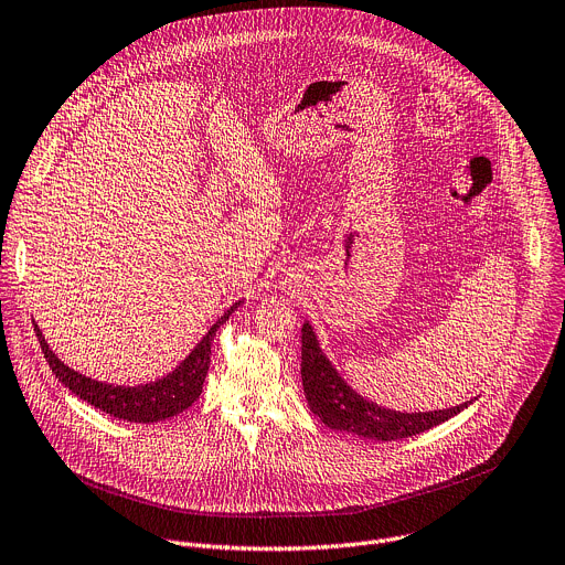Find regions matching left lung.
I'll return each mask as SVG.
<instances>
[{
	"label": "left lung",
	"instance_id": "left-lung-1",
	"mask_svg": "<svg viewBox=\"0 0 565 565\" xmlns=\"http://www.w3.org/2000/svg\"><path fill=\"white\" fill-rule=\"evenodd\" d=\"M301 383L306 401H309L313 415L320 417L324 426L379 441H394L426 433L448 422L471 403L469 401L448 409L413 415L381 407L363 398L361 394H355L338 376V372L331 367L327 355L322 353L309 322L301 327Z\"/></svg>",
	"mask_w": 565,
	"mask_h": 565
}]
</instances>
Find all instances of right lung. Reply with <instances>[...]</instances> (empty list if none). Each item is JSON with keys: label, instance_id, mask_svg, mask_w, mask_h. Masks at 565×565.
Segmentation results:
<instances>
[{"label": "right lung", "instance_id": "add662e5", "mask_svg": "<svg viewBox=\"0 0 565 565\" xmlns=\"http://www.w3.org/2000/svg\"><path fill=\"white\" fill-rule=\"evenodd\" d=\"M234 309H238V303L230 306V311L218 318V322L210 329V333L200 340V344L189 353V358H184V363L173 374L164 376L158 383L137 385V387L98 383L70 370L65 363L58 361L56 353L49 349L38 324L33 329L51 372H54L56 379L65 387H70L76 396L92 403L94 407L100 409V413H106L110 417H119L124 422H135V424H152V422H162L173 415H180L182 409H186L193 401H198L204 376L210 372L214 335L218 327L230 320Z\"/></svg>", "mask_w": 565, "mask_h": 565}]
</instances>
